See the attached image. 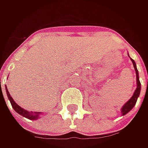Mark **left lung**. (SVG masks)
Returning a JSON list of instances; mask_svg holds the SVG:
<instances>
[{
	"label": "left lung",
	"instance_id": "1",
	"mask_svg": "<svg viewBox=\"0 0 148 148\" xmlns=\"http://www.w3.org/2000/svg\"><path fill=\"white\" fill-rule=\"evenodd\" d=\"M131 61L133 62L134 66V69H135V71H136V77H137V88L134 91V95L131 97V99L128 100V102L126 104H124V105L122 107L121 109V112H122V115H125L127 113H128L129 111L131 110L134 107V105H136V102H137V99H138V97L139 96L140 91H141V83H140L139 81V76H138V71L137 69V66H136V63L134 62V60L131 58Z\"/></svg>",
	"mask_w": 148,
	"mask_h": 148
}]
</instances>
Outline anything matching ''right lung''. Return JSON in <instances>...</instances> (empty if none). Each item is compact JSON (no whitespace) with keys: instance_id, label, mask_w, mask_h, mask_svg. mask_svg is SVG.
<instances>
[{"instance_id":"right-lung-1","label":"right lung","mask_w":148,"mask_h":148,"mask_svg":"<svg viewBox=\"0 0 148 148\" xmlns=\"http://www.w3.org/2000/svg\"><path fill=\"white\" fill-rule=\"evenodd\" d=\"M5 90H6V94H7V96H8V99H10V102L12 105V108L14 109L15 112H17L19 114L22 115L23 117H25L27 119H30V120H36L38 119V117L40 114H42L41 112H32V111H28L24 110L23 108H21L20 105H18L14 101L13 98L10 96V95L9 93L8 90H7V87H5Z\"/></svg>"}]
</instances>
